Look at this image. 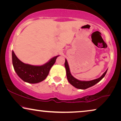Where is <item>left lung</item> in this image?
<instances>
[{
  "label": "left lung",
  "instance_id": "left-lung-1",
  "mask_svg": "<svg viewBox=\"0 0 121 121\" xmlns=\"http://www.w3.org/2000/svg\"><path fill=\"white\" fill-rule=\"evenodd\" d=\"M64 65H65V68L66 69V73H67V79L68 80L69 82L71 84V85L79 89H86L92 86L95 85L96 84H97V82H100V81L105 77V75H106V74L107 71V70H106V71L102 74L101 77L99 78L94 79V80L90 81H80L75 79V78L73 77L72 75V74H71L70 72V69H69V65L68 63L67 59H65Z\"/></svg>",
  "mask_w": 121,
  "mask_h": 121
}]
</instances>
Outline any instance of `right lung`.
Listing matches in <instances>:
<instances>
[{
  "label": "right lung",
  "mask_w": 121,
  "mask_h": 121,
  "mask_svg": "<svg viewBox=\"0 0 121 121\" xmlns=\"http://www.w3.org/2000/svg\"><path fill=\"white\" fill-rule=\"evenodd\" d=\"M58 56L52 58L43 65L35 66L22 62L17 58L14 51H12L13 65L16 74L22 80L29 83H38L46 78Z\"/></svg>",
  "instance_id": "1"
}]
</instances>
